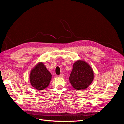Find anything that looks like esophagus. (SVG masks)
I'll use <instances>...</instances> for the list:
<instances>
[{
    "label": "esophagus",
    "mask_w": 124,
    "mask_h": 124,
    "mask_svg": "<svg viewBox=\"0 0 124 124\" xmlns=\"http://www.w3.org/2000/svg\"><path fill=\"white\" fill-rule=\"evenodd\" d=\"M58 77H61V78H63V77H65V76H64V74H63V73H62L61 74H59V76H58Z\"/></svg>",
    "instance_id": "obj_1"
}]
</instances>
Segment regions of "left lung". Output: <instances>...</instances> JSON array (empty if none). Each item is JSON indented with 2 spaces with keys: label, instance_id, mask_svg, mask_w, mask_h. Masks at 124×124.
Instances as JSON below:
<instances>
[{
  "label": "left lung",
  "instance_id": "obj_1",
  "mask_svg": "<svg viewBox=\"0 0 124 124\" xmlns=\"http://www.w3.org/2000/svg\"><path fill=\"white\" fill-rule=\"evenodd\" d=\"M93 77V71L88 63L78 61L73 64L69 80L75 89H84L91 84Z\"/></svg>",
  "mask_w": 124,
  "mask_h": 124
}]
</instances>
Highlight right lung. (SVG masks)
<instances>
[{
	"instance_id": "right-lung-1",
	"label": "right lung",
	"mask_w": 124,
	"mask_h": 124,
	"mask_svg": "<svg viewBox=\"0 0 124 124\" xmlns=\"http://www.w3.org/2000/svg\"><path fill=\"white\" fill-rule=\"evenodd\" d=\"M52 75L42 62L37 64L31 71L30 82L33 87L38 90H43L50 84Z\"/></svg>"
}]
</instances>
